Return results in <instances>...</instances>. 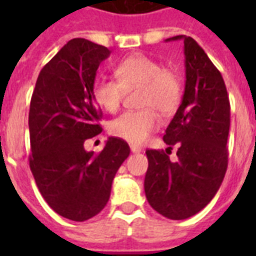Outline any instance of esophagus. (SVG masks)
<instances>
[{"label":"esophagus","mask_w":256,"mask_h":256,"mask_svg":"<svg viewBox=\"0 0 256 256\" xmlns=\"http://www.w3.org/2000/svg\"><path fill=\"white\" fill-rule=\"evenodd\" d=\"M130 151H132L133 154H138L141 152L142 148H140V146H136V144H130Z\"/></svg>","instance_id":"34e87169"}]
</instances>
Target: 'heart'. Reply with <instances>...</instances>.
<instances>
[{
    "instance_id": "b5f03b06",
    "label": "heart",
    "mask_w": 256,
    "mask_h": 256,
    "mask_svg": "<svg viewBox=\"0 0 256 256\" xmlns=\"http://www.w3.org/2000/svg\"><path fill=\"white\" fill-rule=\"evenodd\" d=\"M118 80L98 79L94 86V97L104 110L115 112L120 108L126 91L141 88L138 112H126L108 124V132L130 144H144L159 126L162 115L173 114L180 106L183 80L176 69L164 68L160 61L136 54L115 68Z\"/></svg>"
}]
</instances>
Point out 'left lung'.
I'll use <instances>...</instances> for the list:
<instances>
[{
	"label": "left lung",
	"mask_w": 256,
	"mask_h": 256,
	"mask_svg": "<svg viewBox=\"0 0 256 256\" xmlns=\"http://www.w3.org/2000/svg\"><path fill=\"white\" fill-rule=\"evenodd\" d=\"M183 40L186 86L182 104L162 137L177 144V162L168 154L148 150L144 194L165 218L180 220L204 209L220 187L228 165L230 106L222 74L194 38Z\"/></svg>",
	"instance_id": "1"
}]
</instances>
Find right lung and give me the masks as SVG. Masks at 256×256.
<instances>
[{"mask_svg": "<svg viewBox=\"0 0 256 256\" xmlns=\"http://www.w3.org/2000/svg\"><path fill=\"white\" fill-rule=\"evenodd\" d=\"M110 52L84 38L69 40L42 68L32 94L29 166L50 208L70 220L84 222L105 208L115 174L130 152L115 137L101 152L84 150L86 140L102 130L94 84Z\"/></svg>", "mask_w": 256, "mask_h": 256, "instance_id": "1", "label": "right lung"}]
</instances>
